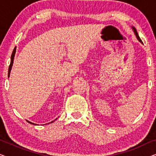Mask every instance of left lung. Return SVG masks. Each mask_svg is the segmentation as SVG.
I'll use <instances>...</instances> for the list:
<instances>
[{"mask_svg": "<svg viewBox=\"0 0 156 156\" xmlns=\"http://www.w3.org/2000/svg\"><path fill=\"white\" fill-rule=\"evenodd\" d=\"M132 28H133V32H134V33H135V35H136V37H137V39L138 40V41H139L140 42H141V43H143L142 40H140V37H139V36H138V33H137V31H136V30L135 27H132Z\"/></svg>", "mask_w": 156, "mask_h": 156, "instance_id": "left-lung-1", "label": "left lung"}]
</instances>
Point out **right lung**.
Instances as JSON below:
<instances>
[{
  "label": "right lung",
  "mask_w": 156,
  "mask_h": 156,
  "mask_svg": "<svg viewBox=\"0 0 156 156\" xmlns=\"http://www.w3.org/2000/svg\"><path fill=\"white\" fill-rule=\"evenodd\" d=\"M16 49L15 48L13 51H12V55H11V57H10V66H9V68H8V77L10 76V71H11V68H12V64H13V59H14V57H15V54H16ZM27 122L31 123V124H34V125H36L35 124V123H32L30 122V121H27ZM52 122H53V121H52Z\"/></svg>",
  "instance_id": "right-lung-1"
}]
</instances>
